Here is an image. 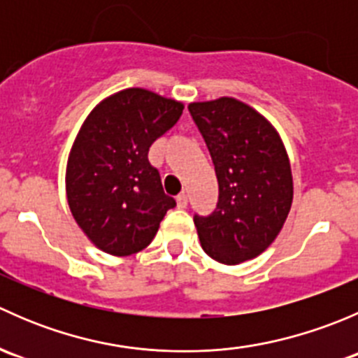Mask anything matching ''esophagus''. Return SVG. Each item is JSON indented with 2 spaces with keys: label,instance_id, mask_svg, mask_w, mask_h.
<instances>
[{
  "label": "esophagus",
  "instance_id": "obj_1",
  "mask_svg": "<svg viewBox=\"0 0 358 358\" xmlns=\"http://www.w3.org/2000/svg\"><path fill=\"white\" fill-rule=\"evenodd\" d=\"M176 204H178V208H182V209L187 208V204H189V197H187L185 192H182L176 196Z\"/></svg>",
  "mask_w": 358,
  "mask_h": 358
}]
</instances>
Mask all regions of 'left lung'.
Instances as JSON below:
<instances>
[{
	"mask_svg": "<svg viewBox=\"0 0 358 358\" xmlns=\"http://www.w3.org/2000/svg\"><path fill=\"white\" fill-rule=\"evenodd\" d=\"M218 178V204L194 216L201 246L223 265L256 258L289 215L292 175L279 133L255 109L222 96L189 106Z\"/></svg>",
	"mask_w": 358,
	"mask_h": 358,
	"instance_id": "obj_1",
	"label": "left lung"
}]
</instances>
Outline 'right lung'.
<instances>
[{
    "label": "right lung",
    "mask_w": 358,
    "mask_h": 358,
    "mask_svg": "<svg viewBox=\"0 0 358 358\" xmlns=\"http://www.w3.org/2000/svg\"><path fill=\"white\" fill-rule=\"evenodd\" d=\"M182 110L176 100L128 88L100 102L83 122L67 162V201L78 225L102 251H142L176 206L162 190L149 149Z\"/></svg>",
    "instance_id": "1"
}]
</instances>
